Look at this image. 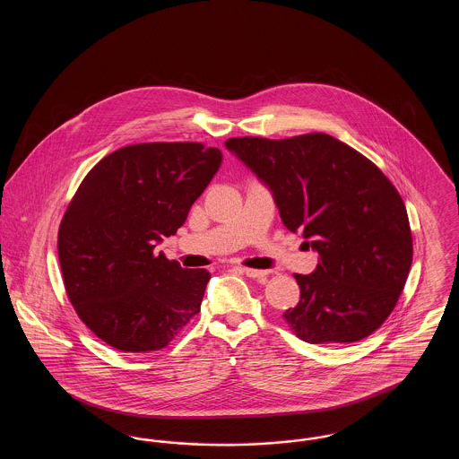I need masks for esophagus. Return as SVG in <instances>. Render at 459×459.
<instances>
[{
    "mask_svg": "<svg viewBox=\"0 0 459 459\" xmlns=\"http://www.w3.org/2000/svg\"><path fill=\"white\" fill-rule=\"evenodd\" d=\"M240 272L251 279H263L268 275L266 270H255V268H240Z\"/></svg>",
    "mask_w": 459,
    "mask_h": 459,
    "instance_id": "esophagus-1",
    "label": "esophagus"
}]
</instances>
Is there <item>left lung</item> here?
Masks as SVG:
<instances>
[{
  "mask_svg": "<svg viewBox=\"0 0 459 459\" xmlns=\"http://www.w3.org/2000/svg\"><path fill=\"white\" fill-rule=\"evenodd\" d=\"M272 191L281 219L320 255L296 273L301 299L284 313L311 344L354 342L391 315L413 260L406 206L391 180L339 139L315 132L289 139L225 143Z\"/></svg>",
  "mask_w": 459,
  "mask_h": 459,
  "instance_id": "8db88e82",
  "label": "left lung"
}]
</instances>
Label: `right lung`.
Instances as JSON below:
<instances>
[{"label":"right lung","instance_id":"obj_1","mask_svg":"<svg viewBox=\"0 0 459 459\" xmlns=\"http://www.w3.org/2000/svg\"><path fill=\"white\" fill-rule=\"evenodd\" d=\"M219 148L143 143L96 163L58 230L66 296L79 318L115 350H163L199 313L210 281L156 255L184 225L219 172Z\"/></svg>","mask_w":459,"mask_h":459}]
</instances>
